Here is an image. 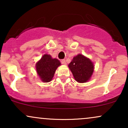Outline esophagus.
I'll use <instances>...</instances> for the list:
<instances>
[{
    "mask_svg": "<svg viewBox=\"0 0 128 128\" xmlns=\"http://www.w3.org/2000/svg\"><path fill=\"white\" fill-rule=\"evenodd\" d=\"M61 64H64V65H66V60H62L61 61Z\"/></svg>",
    "mask_w": 128,
    "mask_h": 128,
    "instance_id": "34e87169",
    "label": "esophagus"
}]
</instances>
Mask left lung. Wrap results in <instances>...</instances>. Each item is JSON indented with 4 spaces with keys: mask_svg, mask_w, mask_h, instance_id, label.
Listing matches in <instances>:
<instances>
[{
    "mask_svg": "<svg viewBox=\"0 0 128 128\" xmlns=\"http://www.w3.org/2000/svg\"><path fill=\"white\" fill-rule=\"evenodd\" d=\"M68 66L74 79L79 83L86 82L90 80L94 72L92 61L81 54L74 56Z\"/></svg>",
    "mask_w": 128,
    "mask_h": 128,
    "instance_id": "left-lung-1",
    "label": "left lung"
}]
</instances>
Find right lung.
<instances>
[{
	"label": "right lung",
	"mask_w": 128,
	"mask_h": 128,
	"mask_svg": "<svg viewBox=\"0 0 128 128\" xmlns=\"http://www.w3.org/2000/svg\"><path fill=\"white\" fill-rule=\"evenodd\" d=\"M60 65L61 62L58 59L45 54L36 63V72L42 82H49L52 80L56 70Z\"/></svg>",
	"instance_id": "add662e5"
}]
</instances>
